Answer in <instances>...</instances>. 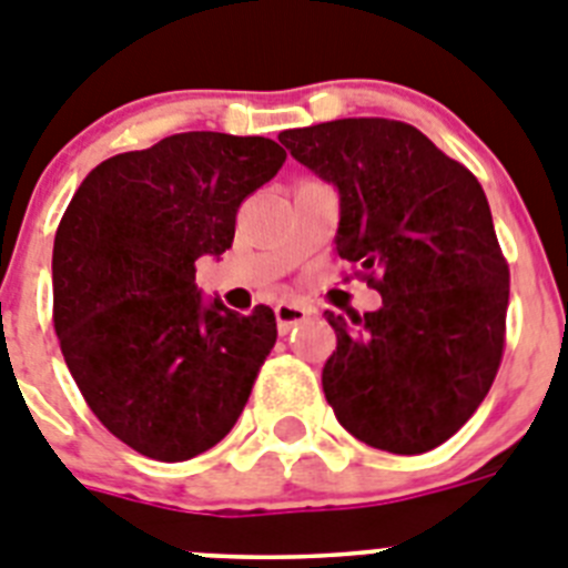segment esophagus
Masks as SVG:
<instances>
[{
	"label": "esophagus",
	"instance_id": "esophagus-1",
	"mask_svg": "<svg viewBox=\"0 0 568 568\" xmlns=\"http://www.w3.org/2000/svg\"><path fill=\"white\" fill-rule=\"evenodd\" d=\"M311 314H314V311H311L308 305H303V303H277V305H274V316H277L280 334H288L294 325L305 322Z\"/></svg>",
	"mask_w": 568,
	"mask_h": 568
}]
</instances>
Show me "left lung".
<instances>
[{"mask_svg":"<svg viewBox=\"0 0 568 568\" xmlns=\"http://www.w3.org/2000/svg\"><path fill=\"white\" fill-rule=\"evenodd\" d=\"M280 141L339 192L336 254L382 294L362 316L325 311V398L359 442L427 453L478 410L504 354L509 268L481 183L402 121L339 119Z\"/></svg>","mask_w":568,"mask_h":568,"instance_id":"1","label":"left lung"}]
</instances>
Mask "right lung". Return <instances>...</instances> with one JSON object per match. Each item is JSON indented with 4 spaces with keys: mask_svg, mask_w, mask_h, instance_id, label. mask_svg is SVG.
Masks as SVG:
<instances>
[{
    "mask_svg": "<svg viewBox=\"0 0 568 568\" xmlns=\"http://www.w3.org/2000/svg\"><path fill=\"white\" fill-rule=\"evenodd\" d=\"M283 163L272 138L181 132L101 161L61 217V354L90 410L141 456H201L246 407L277 320L206 300L195 263L232 248L240 203Z\"/></svg>",
    "mask_w": 568,
    "mask_h": 568,
    "instance_id": "1",
    "label": "right lung"
}]
</instances>
